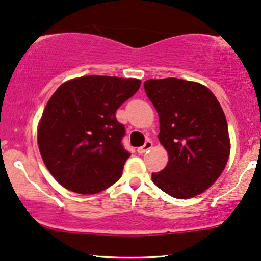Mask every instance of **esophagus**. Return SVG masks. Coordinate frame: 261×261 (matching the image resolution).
<instances>
[{"instance_id": "esophagus-1", "label": "esophagus", "mask_w": 261, "mask_h": 261, "mask_svg": "<svg viewBox=\"0 0 261 261\" xmlns=\"http://www.w3.org/2000/svg\"><path fill=\"white\" fill-rule=\"evenodd\" d=\"M151 147H153V142H151V141H147L146 143L143 144V146L140 147V148H138V149H137L138 154H143V153H146V151H147V150H149Z\"/></svg>"}]
</instances>
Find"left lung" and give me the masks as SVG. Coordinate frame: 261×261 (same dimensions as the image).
Masks as SVG:
<instances>
[{"mask_svg": "<svg viewBox=\"0 0 261 261\" xmlns=\"http://www.w3.org/2000/svg\"><path fill=\"white\" fill-rule=\"evenodd\" d=\"M144 90L159 114L158 137L169 153L166 167L151 179L176 199L199 195L218 179L229 159L222 106L208 88L184 79H149Z\"/></svg>", "mask_w": 261, "mask_h": 261, "instance_id": "obj_1", "label": "left lung"}]
</instances>
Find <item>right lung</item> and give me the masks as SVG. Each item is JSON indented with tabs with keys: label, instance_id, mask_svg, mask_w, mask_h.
Masks as SVG:
<instances>
[{
	"label": "right lung",
	"instance_id": "add662e5",
	"mask_svg": "<svg viewBox=\"0 0 261 261\" xmlns=\"http://www.w3.org/2000/svg\"><path fill=\"white\" fill-rule=\"evenodd\" d=\"M135 78L84 75L65 82L49 98L38 125V148L53 177L89 195L113 186L130 153L115 112L136 94Z\"/></svg>",
	"mask_w": 261,
	"mask_h": 261
}]
</instances>
